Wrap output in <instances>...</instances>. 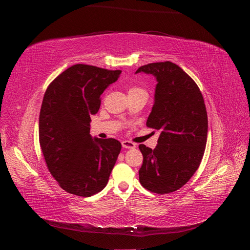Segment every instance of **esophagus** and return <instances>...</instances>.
<instances>
[{
  "label": "esophagus",
  "mask_w": 250,
  "mask_h": 250,
  "mask_svg": "<svg viewBox=\"0 0 250 250\" xmlns=\"http://www.w3.org/2000/svg\"><path fill=\"white\" fill-rule=\"evenodd\" d=\"M122 146L125 149H134L135 147H137V145H135L134 143L129 142V141H123L122 142Z\"/></svg>",
  "instance_id": "esophagus-1"
}]
</instances>
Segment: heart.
I'll use <instances>...</instances> for the list:
<instances>
[{
	"instance_id": "heart-1",
	"label": "heart",
	"mask_w": 250,
	"mask_h": 250,
	"mask_svg": "<svg viewBox=\"0 0 250 250\" xmlns=\"http://www.w3.org/2000/svg\"><path fill=\"white\" fill-rule=\"evenodd\" d=\"M131 89H137V88H131Z\"/></svg>"
}]
</instances>
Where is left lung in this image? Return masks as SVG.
<instances>
[{
  "mask_svg": "<svg viewBox=\"0 0 250 250\" xmlns=\"http://www.w3.org/2000/svg\"><path fill=\"white\" fill-rule=\"evenodd\" d=\"M138 73L156 79L146 125L161 131L153 150L139 146L144 157L140 183L153 193L168 194L185 186L201 163L208 138L206 105L197 84L175 63H149Z\"/></svg>",
  "mask_w": 250,
  "mask_h": 250,
  "instance_id": "1",
  "label": "left lung"
}]
</instances>
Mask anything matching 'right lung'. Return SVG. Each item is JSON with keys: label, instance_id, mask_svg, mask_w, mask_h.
<instances>
[{"label": "right lung", "instance_id": "right-lung-1", "mask_svg": "<svg viewBox=\"0 0 250 250\" xmlns=\"http://www.w3.org/2000/svg\"><path fill=\"white\" fill-rule=\"evenodd\" d=\"M121 71L74 64L48 86L40 113V144L48 169L64 191L89 197L108 183L122 148L115 139L89 134L100 96Z\"/></svg>", "mask_w": 250, "mask_h": 250}]
</instances>
